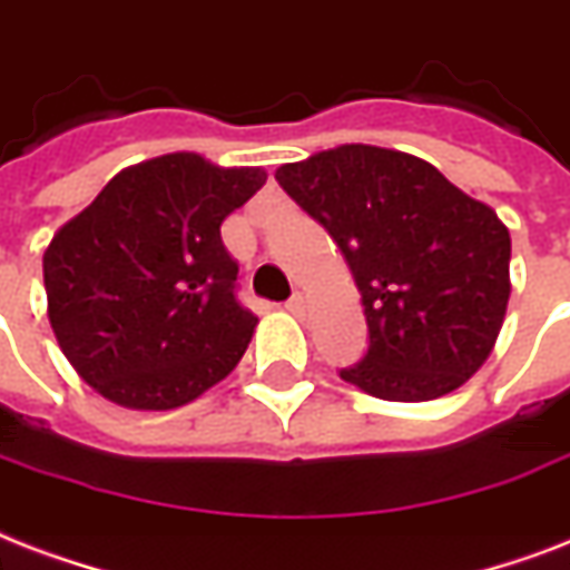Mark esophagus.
<instances>
[{
    "label": "esophagus",
    "instance_id": "1",
    "mask_svg": "<svg viewBox=\"0 0 570 570\" xmlns=\"http://www.w3.org/2000/svg\"><path fill=\"white\" fill-rule=\"evenodd\" d=\"M285 308H288V312H291V315H297V317H303V315H306V297H303V294H299V291H297V294H294V297H291L288 299V303H285Z\"/></svg>",
    "mask_w": 570,
    "mask_h": 570
}]
</instances>
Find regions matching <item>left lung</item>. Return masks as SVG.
Wrapping results in <instances>:
<instances>
[{
	"instance_id": "obj_1",
	"label": "left lung",
	"mask_w": 570,
	"mask_h": 570,
	"mask_svg": "<svg viewBox=\"0 0 570 570\" xmlns=\"http://www.w3.org/2000/svg\"><path fill=\"white\" fill-rule=\"evenodd\" d=\"M324 225L363 294L368 351L342 381L431 401L491 356L509 306L511 237L491 207L413 154L342 145L276 169Z\"/></svg>"
}]
</instances>
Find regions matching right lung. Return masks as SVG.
<instances>
[{
	"instance_id": "right-lung-1",
	"label": "right lung",
	"mask_w": 570,
	"mask_h": 570,
	"mask_svg": "<svg viewBox=\"0 0 570 570\" xmlns=\"http://www.w3.org/2000/svg\"><path fill=\"white\" fill-rule=\"evenodd\" d=\"M262 169L166 154L118 171L43 253L61 354L104 399L171 410L219 383L258 317L237 303L219 225L264 187Z\"/></svg>"
}]
</instances>
